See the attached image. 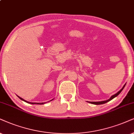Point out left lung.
Masks as SVG:
<instances>
[{"label": "left lung", "instance_id": "left-lung-1", "mask_svg": "<svg viewBox=\"0 0 134 134\" xmlns=\"http://www.w3.org/2000/svg\"><path fill=\"white\" fill-rule=\"evenodd\" d=\"M125 86H126V84L124 85L123 86V87L120 90L118 91V93H116L115 94H114V95H113V96H111V97L109 98V99H108V100H106V101H98V102H88V103H91V104H96V105H98V104H104V103H107V102H108V101H111V100H112V99H113V98H114L115 97H116L117 96H118L119 95V94L121 93V92L122 91V90L124 89V88L125 87Z\"/></svg>", "mask_w": 134, "mask_h": 134}]
</instances>
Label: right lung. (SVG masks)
<instances>
[{"mask_svg":"<svg viewBox=\"0 0 134 134\" xmlns=\"http://www.w3.org/2000/svg\"><path fill=\"white\" fill-rule=\"evenodd\" d=\"M18 98H20V99H21L22 101H24L25 102H26V103H30V104H44V103H31V102H28V101H26V100H25V99H23V98H20V96H17Z\"/></svg>","mask_w":134,"mask_h":134,"instance_id":"right-lung-1","label":"right lung"}]
</instances>
